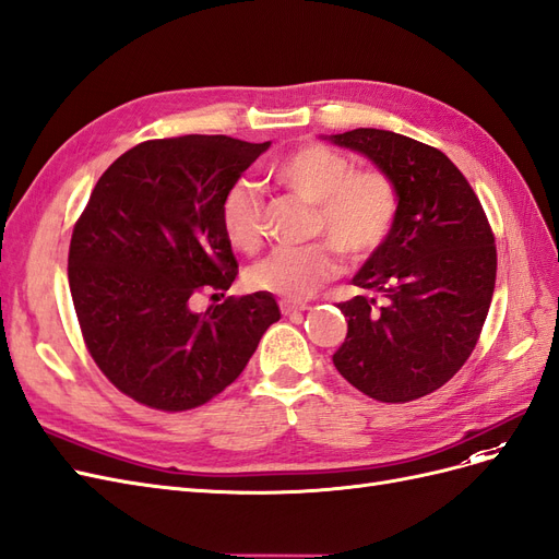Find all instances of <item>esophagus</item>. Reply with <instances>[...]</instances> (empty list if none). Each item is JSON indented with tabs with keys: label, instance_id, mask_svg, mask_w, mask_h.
<instances>
[{
	"label": "esophagus",
	"instance_id": "1",
	"mask_svg": "<svg viewBox=\"0 0 559 559\" xmlns=\"http://www.w3.org/2000/svg\"><path fill=\"white\" fill-rule=\"evenodd\" d=\"M280 310H282V314H294V312H306V310H310V306L308 302H296V300H280Z\"/></svg>",
	"mask_w": 559,
	"mask_h": 559
}]
</instances>
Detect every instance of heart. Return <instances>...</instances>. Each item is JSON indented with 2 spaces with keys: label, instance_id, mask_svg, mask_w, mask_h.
<instances>
[{
  "label": "heart",
  "instance_id": "1",
  "mask_svg": "<svg viewBox=\"0 0 559 559\" xmlns=\"http://www.w3.org/2000/svg\"><path fill=\"white\" fill-rule=\"evenodd\" d=\"M275 181L314 205L312 230L326 240L282 247L251 267L249 282L261 292L289 300L312 296L331 280L341 257H366L389 233L396 216V189L376 167L352 170L347 156L324 144H302L270 165ZM263 202L257 186L238 179L222 200V224L233 247L253 251L261 245Z\"/></svg>",
  "mask_w": 559,
  "mask_h": 559
}]
</instances>
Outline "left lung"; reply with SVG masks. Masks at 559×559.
Listing matches in <instances>:
<instances>
[{"mask_svg": "<svg viewBox=\"0 0 559 559\" xmlns=\"http://www.w3.org/2000/svg\"><path fill=\"white\" fill-rule=\"evenodd\" d=\"M324 140L366 156L399 200L386 238L352 277L366 294L337 306L347 337L333 364L376 401L427 396L478 343L497 280L492 228L443 151L376 128Z\"/></svg>", "mask_w": 559, "mask_h": 559, "instance_id": "1", "label": "left lung"}]
</instances>
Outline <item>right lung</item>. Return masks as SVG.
I'll list each match as a JSON object with an SVG mask.
<instances>
[{"label":"right lung","instance_id":"obj_1","mask_svg":"<svg viewBox=\"0 0 559 559\" xmlns=\"http://www.w3.org/2000/svg\"><path fill=\"white\" fill-rule=\"evenodd\" d=\"M267 146L226 134L142 142L99 177L74 226L67 270L83 341L148 408L191 411L222 394L280 319L267 292L193 310L238 275L222 200Z\"/></svg>","mask_w":559,"mask_h":559}]
</instances>
